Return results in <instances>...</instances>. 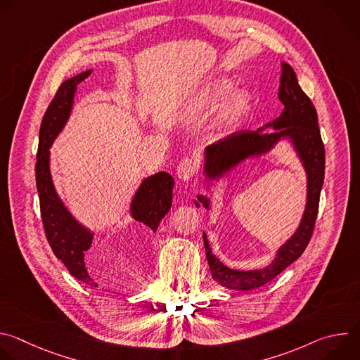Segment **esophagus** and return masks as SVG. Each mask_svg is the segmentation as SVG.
I'll return each instance as SVG.
<instances>
[{"label":"esophagus","instance_id":"34e87169","mask_svg":"<svg viewBox=\"0 0 360 360\" xmlns=\"http://www.w3.org/2000/svg\"><path fill=\"white\" fill-rule=\"evenodd\" d=\"M198 161L196 158L191 157V158H184L178 167H176V175L181 181H188L196 171H198Z\"/></svg>","mask_w":360,"mask_h":360}]
</instances>
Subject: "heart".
Segmentation results:
<instances>
[{"instance_id":"heart-1","label":"heart","mask_w":360,"mask_h":360,"mask_svg":"<svg viewBox=\"0 0 360 360\" xmlns=\"http://www.w3.org/2000/svg\"><path fill=\"white\" fill-rule=\"evenodd\" d=\"M232 89H233L232 81L226 78L218 79L205 89L202 95V104L207 107H215L226 98V95ZM252 104H253V98L248 91H239L236 95H233L222 111V115L219 120L221 128L222 129L233 128L249 112V110L252 108Z\"/></svg>"}]
</instances>
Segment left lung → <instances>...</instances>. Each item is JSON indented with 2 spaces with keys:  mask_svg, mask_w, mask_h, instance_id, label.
I'll return each mask as SVG.
<instances>
[{
  "mask_svg": "<svg viewBox=\"0 0 360 360\" xmlns=\"http://www.w3.org/2000/svg\"><path fill=\"white\" fill-rule=\"evenodd\" d=\"M278 96L283 104V111L276 120L256 131L235 132L205 148L203 182L208 191L214 182L228 176L246 160L266 155L283 139L292 145L306 174V205L300 224L276 250L274 261L268 266L250 271L228 268L212 253L207 233L203 232L211 275L228 289L250 290L276 278L303 253L315 228L325 178V146L321 138L316 110L309 96L302 91L296 74L288 63H282ZM193 203L196 208L202 205L205 210H211V198L207 195H196Z\"/></svg>",
  "mask_w": 360,
  "mask_h": 360,
  "instance_id": "obj_1",
  "label": "left lung"
}]
</instances>
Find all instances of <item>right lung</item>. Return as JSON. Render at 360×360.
<instances>
[{"instance_id": "right-lung-1", "label": "right lung", "mask_w": 360, "mask_h": 360, "mask_svg": "<svg viewBox=\"0 0 360 360\" xmlns=\"http://www.w3.org/2000/svg\"><path fill=\"white\" fill-rule=\"evenodd\" d=\"M91 71L86 70L64 81L49 104L39 128L35 179L42 225L51 249L74 278L95 288L98 285L91 278L85 265V253L91 248L94 232L68 211L56 191L49 169V148L70 120L77 86ZM172 189L174 178L168 172H158L143 178L129 205L131 217L143 224L149 231L155 232L172 207Z\"/></svg>"}]
</instances>
